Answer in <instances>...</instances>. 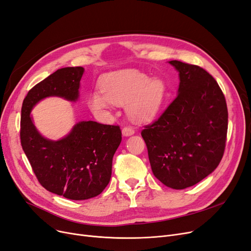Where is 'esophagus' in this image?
<instances>
[{"instance_id":"obj_1","label":"esophagus","mask_w":251,"mask_h":251,"mask_svg":"<svg viewBox=\"0 0 251 251\" xmlns=\"http://www.w3.org/2000/svg\"><path fill=\"white\" fill-rule=\"evenodd\" d=\"M134 133H135L134 128L131 127V126H125V127L123 128V135H124L125 137L132 136V135H134Z\"/></svg>"}]
</instances>
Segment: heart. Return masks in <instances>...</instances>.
I'll use <instances>...</instances> for the list:
<instances>
[{
  "label": "heart",
  "mask_w": 251,
  "mask_h": 251,
  "mask_svg": "<svg viewBox=\"0 0 251 251\" xmlns=\"http://www.w3.org/2000/svg\"><path fill=\"white\" fill-rule=\"evenodd\" d=\"M102 93L88 97V107L98 114H107L113 104L126 105V111L137 123L153 119L162 109L167 86L162 79L150 78L135 70L105 74L100 80Z\"/></svg>",
  "instance_id": "heart-1"
}]
</instances>
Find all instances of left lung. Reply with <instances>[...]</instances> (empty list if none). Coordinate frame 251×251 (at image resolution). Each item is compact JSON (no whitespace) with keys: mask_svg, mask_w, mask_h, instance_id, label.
<instances>
[{"mask_svg":"<svg viewBox=\"0 0 251 251\" xmlns=\"http://www.w3.org/2000/svg\"><path fill=\"white\" fill-rule=\"evenodd\" d=\"M179 75L177 97L141 135L153 175L183 189L211 174L223 158L227 108L215 79L203 68L170 61Z\"/></svg>","mask_w":251,"mask_h":251,"instance_id":"obj_1","label":"left lung"}]
</instances>
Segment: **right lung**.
Listing matches in <instances>:
<instances>
[{
  "label": "right lung",
  "instance_id": "right-lung-1",
  "mask_svg": "<svg viewBox=\"0 0 251 251\" xmlns=\"http://www.w3.org/2000/svg\"><path fill=\"white\" fill-rule=\"evenodd\" d=\"M83 73L82 67L58 69L35 85L24 100L21 123L22 146L39 182L48 192L75 201L97 197L108 185L122 142L120 128L83 120L65 137L51 140L40 134L31 112L49 97L77 102Z\"/></svg>",
  "mask_w": 251,
  "mask_h": 251
}]
</instances>
